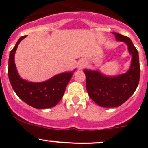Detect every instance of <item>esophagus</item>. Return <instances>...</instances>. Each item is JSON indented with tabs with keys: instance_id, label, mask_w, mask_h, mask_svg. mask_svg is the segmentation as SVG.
<instances>
[{
	"instance_id": "obj_1",
	"label": "esophagus",
	"mask_w": 148,
	"mask_h": 148,
	"mask_svg": "<svg viewBox=\"0 0 148 148\" xmlns=\"http://www.w3.org/2000/svg\"><path fill=\"white\" fill-rule=\"evenodd\" d=\"M85 65H86V62H85V60H81L79 62L78 67H79V69H82V68H83Z\"/></svg>"
}]
</instances>
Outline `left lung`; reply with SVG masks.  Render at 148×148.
Instances as JSON below:
<instances>
[{
	"label": "left lung",
	"mask_w": 148,
	"mask_h": 148,
	"mask_svg": "<svg viewBox=\"0 0 148 148\" xmlns=\"http://www.w3.org/2000/svg\"><path fill=\"white\" fill-rule=\"evenodd\" d=\"M118 41L128 46L132 55L130 68L126 73L108 76L98 70L84 69L86 78V88L92 100L103 107H116L125 103L134 94L140 79L138 52L131 39L119 33L113 32Z\"/></svg>",
	"instance_id": "8db88e82"
}]
</instances>
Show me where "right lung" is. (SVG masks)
Instances as JSON below:
<instances>
[{"label":"right lung","mask_w":148,"mask_h":148,"mask_svg":"<svg viewBox=\"0 0 148 148\" xmlns=\"http://www.w3.org/2000/svg\"><path fill=\"white\" fill-rule=\"evenodd\" d=\"M25 37L22 36L10 53L8 63L10 82L17 96L27 104L36 109L54 107L63 97L75 70L60 73L41 82H32L20 78L14 62V57L18 45Z\"/></svg>","instance_id":"add662e5"}]
</instances>
